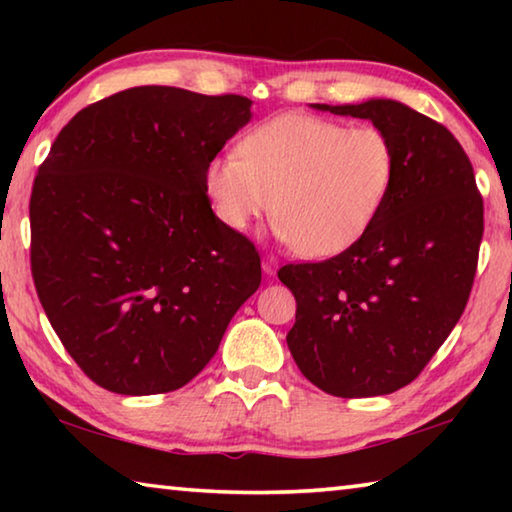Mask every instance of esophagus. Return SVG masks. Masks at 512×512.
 <instances>
[{"label": "esophagus", "mask_w": 512, "mask_h": 512, "mask_svg": "<svg viewBox=\"0 0 512 512\" xmlns=\"http://www.w3.org/2000/svg\"><path fill=\"white\" fill-rule=\"evenodd\" d=\"M262 268H264L266 275H275V271H277V257L275 255H266L262 259Z\"/></svg>", "instance_id": "esophagus-1"}]
</instances>
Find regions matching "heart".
I'll use <instances>...</instances> for the list:
<instances>
[{"mask_svg":"<svg viewBox=\"0 0 512 512\" xmlns=\"http://www.w3.org/2000/svg\"><path fill=\"white\" fill-rule=\"evenodd\" d=\"M395 149L375 126L280 115L253 128L237 153L216 155L203 187L225 228L246 232L271 214L302 257L341 255L377 221L395 180Z\"/></svg>","mask_w":512,"mask_h":512,"instance_id":"b5f03b06","label":"heart"}]
</instances>
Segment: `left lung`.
<instances>
[{
    "label": "left lung",
    "instance_id": "1",
    "mask_svg": "<svg viewBox=\"0 0 512 512\" xmlns=\"http://www.w3.org/2000/svg\"><path fill=\"white\" fill-rule=\"evenodd\" d=\"M311 108L372 121L393 142L397 167L377 221L357 244L277 271L296 296L287 343L320 391L388 395L420 375L463 314L483 201L463 146L418 110L393 99Z\"/></svg>",
    "mask_w": 512,
    "mask_h": 512
}]
</instances>
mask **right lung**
Here are the masks:
<instances>
[{"label": "right lung", "mask_w": 512, "mask_h": 512, "mask_svg": "<svg viewBox=\"0 0 512 512\" xmlns=\"http://www.w3.org/2000/svg\"><path fill=\"white\" fill-rule=\"evenodd\" d=\"M253 101L142 85L69 119L31 192V271L65 350L119 395L185 386L262 282L207 201V162Z\"/></svg>", "instance_id": "right-lung-1"}]
</instances>
